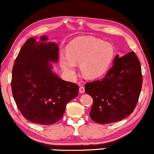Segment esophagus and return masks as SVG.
<instances>
[{
  "mask_svg": "<svg viewBox=\"0 0 154 154\" xmlns=\"http://www.w3.org/2000/svg\"><path fill=\"white\" fill-rule=\"evenodd\" d=\"M79 93H81V94L85 93V88H84V87H82V86H81L80 88H79Z\"/></svg>",
  "mask_w": 154,
  "mask_h": 154,
  "instance_id": "obj_1",
  "label": "esophagus"
}]
</instances>
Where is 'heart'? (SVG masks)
<instances>
[{"label":"heart","mask_w":154,"mask_h":154,"mask_svg":"<svg viewBox=\"0 0 154 154\" xmlns=\"http://www.w3.org/2000/svg\"><path fill=\"white\" fill-rule=\"evenodd\" d=\"M66 53L59 58L63 71L72 77L75 75L76 63H80L81 72L88 79H96L104 75L115 55L110 44L92 37H81L72 41L66 48Z\"/></svg>","instance_id":"b5f03b06"}]
</instances>
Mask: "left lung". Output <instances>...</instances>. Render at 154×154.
Here are the masks:
<instances>
[{"label":"left lung","mask_w":154,"mask_h":154,"mask_svg":"<svg viewBox=\"0 0 154 154\" xmlns=\"http://www.w3.org/2000/svg\"><path fill=\"white\" fill-rule=\"evenodd\" d=\"M112 67L100 80L87 83L85 92L93 99L90 116L99 124L120 121L134 110L142 88L141 67L133 51L116 54Z\"/></svg>","instance_id":"obj_1"}]
</instances>
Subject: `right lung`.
Here are the masks:
<instances>
[{
  "mask_svg": "<svg viewBox=\"0 0 154 154\" xmlns=\"http://www.w3.org/2000/svg\"><path fill=\"white\" fill-rule=\"evenodd\" d=\"M59 47L47 35L31 38L20 50L12 70L14 100L23 117L32 123L51 125L62 118L66 105L78 95V85L53 72Z\"/></svg>",
  "mask_w": 154,
  "mask_h": 154,
  "instance_id": "right-lung-1",
  "label": "right lung"
}]
</instances>
